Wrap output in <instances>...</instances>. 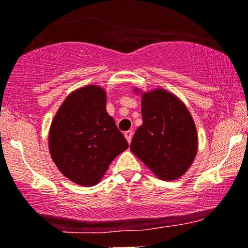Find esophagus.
Masks as SVG:
<instances>
[{"label":"esophagus","instance_id":"esophagus-1","mask_svg":"<svg viewBox=\"0 0 248 248\" xmlns=\"http://www.w3.org/2000/svg\"><path fill=\"white\" fill-rule=\"evenodd\" d=\"M124 137H126V140H128V143H130L131 138H133V130L124 131Z\"/></svg>","mask_w":248,"mask_h":248}]
</instances>
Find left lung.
I'll return each instance as SVG.
<instances>
[{
	"instance_id": "8db88e82",
	"label": "left lung",
	"mask_w": 248,
	"mask_h": 248,
	"mask_svg": "<svg viewBox=\"0 0 248 248\" xmlns=\"http://www.w3.org/2000/svg\"><path fill=\"white\" fill-rule=\"evenodd\" d=\"M143 124L137 128L130 150L160 179L174 180L186 172L197 152L193 118L173 94L154 90L141 97Z\"/></svg>"
}]
</instances>
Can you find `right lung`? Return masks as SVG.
I'll return each instance as SVG.
<instances>
[{
	"label": "right lung",
	"instance_id": "1",
	"mask_svg": "<svg viewBox=\"0 0 248 248\" xmlns=\"http://www.w3.org/2000/svg\"><path fill=\"white\" fill-rule=\"evenodd\" d=\"M107 94L90 85L75 91L53 119L49 153L62 174L75 184L94 186L128 143L111 115Z\"/></svg>",
	"mask_w": 248,
	"mask_h": 248
}]
</instances>
